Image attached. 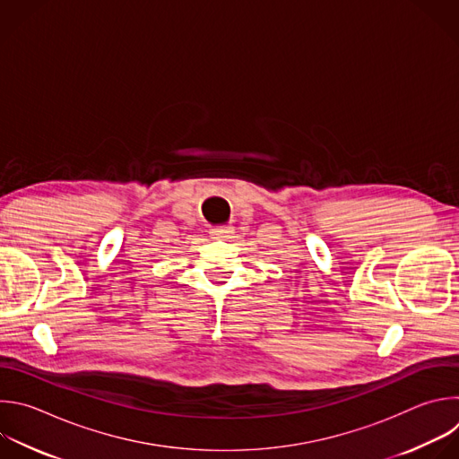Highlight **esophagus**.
<instances>
[{"mask_svg": "<svg viewBox=\"0 0 459 459\" xmlns=\"http://www.w3.org/2000/svg\"><path fill=\"white\" fill-rule=\"evenodd\" d=\"M211 238L212 239H221V241H229L234 238V229L232 227H214L211 230Z\"/></svg>", "mask_w": 459, "mask_h": 459, "instance_id": "34e87169", "label": "esophagus"}]
</instances>
